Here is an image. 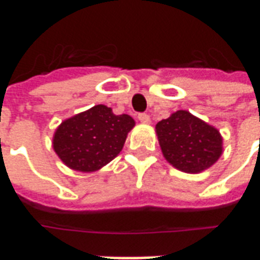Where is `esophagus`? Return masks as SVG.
<instances>
[{"label":"esophagus","instance_id":"obj_1","mask_svg":"<svg viewBox=\"0 0 260 260\" xmlns=\"http://www.w3.org/2000/svg\"><path fill=\"white\" fill-rule=\"evenodd\" d=\"M138 119L141 121L142 124H150V115H147V114H139Z\"/></svg>","mask_w":260,"mask_h":260}]
</instances>
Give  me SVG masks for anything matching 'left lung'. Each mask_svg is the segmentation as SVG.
Returning a JSON list of instances; mask_svg holds the SVG:
<instances>
[{
	"instance_id": "1",
	"label": "left lung",
	"mask_w": 260,
	"mask_h": 260,
	"mask_svg": "<svg viewBox=\"0 0 260 260\" xmlns=\"http://www.w3.org/2000/svg\"><path fill=\"white\" fill-rule=\"evenodd\" d=\"M156 135L164 158L188 174L210 169L223 153V136L186 110H178L156 125Z\"/></svg>"
}]
</instances>
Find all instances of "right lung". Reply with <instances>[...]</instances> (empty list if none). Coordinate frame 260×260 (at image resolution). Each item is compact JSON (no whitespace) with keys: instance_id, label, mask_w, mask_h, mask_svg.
<instances>
[{"instance_id":"right-lung-1","label":"right lung","mask_w":260,"mask_h":260,"mask_svg":"<svg viewBox=\"0 0 260 260\" xmlns=\"http://www.w3.org/2000/svg\"><path fill=\"white\" fill-rule=\"evenodd\" d=\"M134 126L131 115H115L110 107L97 104L58 125L53 149L71 170L94 173L118 156Z\"/></svg>"}]
</instances>
